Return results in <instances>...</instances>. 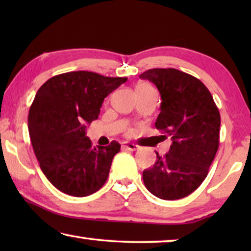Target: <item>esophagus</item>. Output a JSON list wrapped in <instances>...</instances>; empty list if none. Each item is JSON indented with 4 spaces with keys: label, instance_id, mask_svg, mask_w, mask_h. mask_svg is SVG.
Masks as SVG:
<instances>
[{
    "label": "esophagus",
    "instance_id": "1",
    "mask_svg": "<svg viewBox=\"0 0 251 251\" xmlns=\"http://www.w3.org/2000/svg\"><path fill=\"white\" fill-rule=\"evenodd\" d=\"M122 147L124 148V150H127V151H137V150H139L138 145H136V144H131V143H123Z\"/></svg>",
    "mask_w": 251,
    "mask_h": 251
}]
</instances>
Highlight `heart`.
<instances>
[{
	"label": "heart",
	"mask_w": 251,
	"mask_h": 251,
	"mask_svg": "<svg viewBox=\"0 0 251 251\" xmlns=\"http://www.w3.org/2000/svg\"><path fill=\"white\" fill-rule=\"evenodd\" d=\"M145 88H150V86H148V85H146V84H139L137 87H136V91L137 90H145Z\"/></svg>",
	"instance_id": "b5f03b06"
}]
</instances>
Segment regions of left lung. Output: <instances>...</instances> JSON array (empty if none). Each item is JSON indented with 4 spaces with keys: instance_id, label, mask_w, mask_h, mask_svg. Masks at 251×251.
I'll return each instance as SVG.
<instances>
[{
    "instance_id": "left-lung-1",
    "label": "left lung",
    "mask_w": 251,
    "mask_h": 251,
    "mask_svg": "<svg viewBox=\"0 0 251 251\" xmlns=\"http://www.w3.org/2000/svg\"><path fill=\"white\" fill-rule=\"evenodd\" d=\"M139 77L158 88L161 104L155 126L173 141L167 154L156 152L154 166L143 172L144 184L160 199L184 198L205 180L218 151L219 110L202 82L184 72L152 69Z\"/></svg>"
}]
</instances>
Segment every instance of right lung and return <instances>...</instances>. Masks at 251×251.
I'll return each instance as SVG.
<instances>
[{"label": "right lung", "mask_w": 251, "mask_h": 251, "mask_svg": "<svg viewBox=\"0 0 251 251\" xmlns=\"http://www.w3.org/2000/svg\"><path fill=\"white\" fill-rule=\"evenodd\" d=\"M127 77L87 71L53 76L42 85L29 107L27 124L42 172L62 193L85 197L107 180L121 145H92L86 125L99 118L104 99Z\"/></svg>", "instance_id": "add662e5"}]
</instances>
